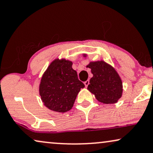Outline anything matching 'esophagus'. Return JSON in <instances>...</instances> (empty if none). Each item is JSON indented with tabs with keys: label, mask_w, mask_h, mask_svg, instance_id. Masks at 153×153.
<instances>
[{
	"label": "esophagus",
	"mask_w": 153,
	"mask_h": 153,
	"mask_svg": "<svg viewBox=\"0 0 153 153\" xmlns=\"http://www.w3.org/2000/svg\"><path fill=\"white\" fill-rule=\"evenodd\" d=\"M84 84H85V87H87V86H88L89 84V80H86V81H85V82H84Z\"/></svg>",
	"instance_id": "esophagus-1"
}]
</instances>
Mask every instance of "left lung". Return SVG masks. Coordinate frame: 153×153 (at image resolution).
<instances>
[{
    "label": "left lung",
    "instance_id": "left-lung-1",
    "mask_svg": "<svg viewBox=\"0 0 153 153\" xmlns=\"http://www.w3.org/2000/svg\"><path fill=\"white\" fill-rule=\"evenodd\" d=\"M87 67L93 74L87 89L101 103L117 102L123 94V83L115 69L103 61L90 62Z\"/></svg>",
    "mask_w": 153,
    "mask_h": 153
}]
</instances>
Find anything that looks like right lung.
I'll return each mask as SVG.
<instances>
[{
	"label": "right lung",
	"mask_w": 153,
	"mask_h": 153,
	"mask_svg": "<svg viewBox=\"0 0 153 153\" xmlns=\"http://www.w3.org/2000/svg\"><path fill=\"white\" fill-rule=\"evenodd\" d=\"M72 64L70 61L56 59L42 75L40 95L45 105L53 111H70L80 89L85 87Z\"/></svg>",
	"instance_id": "obj_1"
}]
</instances>
